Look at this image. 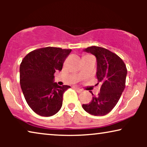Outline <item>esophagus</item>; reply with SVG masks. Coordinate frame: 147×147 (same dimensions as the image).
<instances>
[{"mask_svg": "<svg viewBox=\"0 0 147 147\" xmlns=\"http://www.w3.org/2000/svg\"><path fill=\"white\" fill-rule=\"evenodd\" d=\"M74 88H75V90H76V92H77L78 93H82V90L80 89L79 88H78V87H75Z\"/></svg>", "mask_w": 147, "mask_h": 147, "instance_id": "1", "label": "esophagus"}]
</instances>
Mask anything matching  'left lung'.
<instances>
[{"mask_svg":"<svg viewBox=\"0 0 147 147\" xmlns=\"http://www.w3.org/2000/svg\"><path fill=\"white\" fill-rule=\"evenodd\" d=\"M96 57L98 82L102 84L100 92L89 104L82 105L86 112L94 116H104L118 103L125 88L127 69L124 61L116 54L105 48L92 46L84 49Z\"/></svg>","mask_w":147,"mask_h":147,"instance_id":"obj_1","label":"left lung"}]
</instances>
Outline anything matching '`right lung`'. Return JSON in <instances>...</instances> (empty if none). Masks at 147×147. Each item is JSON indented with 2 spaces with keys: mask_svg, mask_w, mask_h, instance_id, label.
Returning <instances> with one entry per match:
<instances>
[{
  "mask_svg": "<svg viewBox=\"0 0 147 147\" xmlns=\"http://www.w3.org/2000/svg\"><path fill=\"white\" fill-rule=\"evenodd\" d=\"M71 49L41 48L28 53L20 65V84L29 107L41 116H51L62 106L63 94L69 86L57 85L54 74L61 71Z\"/></svg>",
  "mask_w": 147,
  "mask_h": 147,
  "instance_id": "1",
  "label": "right lung"
}]
</instances>
